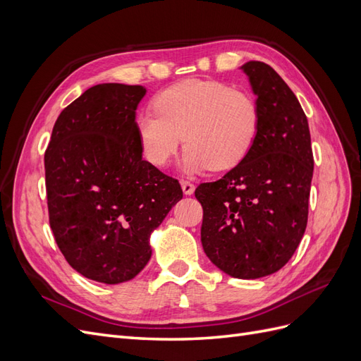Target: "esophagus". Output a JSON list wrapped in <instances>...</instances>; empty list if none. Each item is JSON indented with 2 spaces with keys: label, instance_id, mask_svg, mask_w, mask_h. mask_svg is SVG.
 Listing matches in <instances>:
<instances>
[{
  "label": "esophagus",
  "instance_id": "34e87169",
  "mask_svg": "<svg viewBox=\"0 0 361 361\" xmlns=\"http://www.w3.org/2000/svg\"><path fill=\"white\" fill-rule=\"evenodd\" d=\"M180 185H182V191H183V194H187V195H191V194L194 192V190H195L194 183H191V182H188V180H182V182H180Z\"/></svg>",
  "mask_w": 361,
  "mask_h": 361
}]
</instances>
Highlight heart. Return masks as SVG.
<instances>
[{
	"instance_id": "heart-1",
	"label": "heart",
	"mask_w": 361,
	"mask_h": 361,
	"mask_svg": "<svg viewBox=\"0 0 361 361\" xmlns=\"http://www.w3.org/2000/svg\"><path fill=\"white\" fill-rule=\"evenodd\" d=\"M154 110L157 116L135 118L141 154L154 167L166 166L183 137L185 169L228 170L250 154L262 125L257 97L221 81L174 84L155 97Z\"/></svg>"
}]
</instances>
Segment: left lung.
Returning <instances> with one entry per match:
<instances>
[{
  "label": "left lung",
  "mask_w": 361,
  "mask_h": 361,
  "mask_svg": "<svg viewBox=\"0 0 361 361\" xmlns=\"http://www.w3.org/2000/svg\"><path fill=\"white\" fill-rule=\"evenodd\" d=\"M243 69L260 104L259 137L236 167L194 194L206 256L228 276L259 279L285 267L301 243L313 152L307 117L281 76L262 61Z\"/></svg>",
  "instance_id": "1"
}]
</instances>
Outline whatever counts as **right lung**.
<instances>
[{
	"label": "right lung",
	"mask_w": 361,
	"mask_h": 361,
	"mask_svg": "<svg viewBox=\"0 0 361 361\" xmlns=\"http://www.w3.org/2000/svg\"><path fill=\"white\" fill-rule=\"evenodd\" d=\"M143 85L97 84L60 113L45 152L49 226L68 264L117 285L152 256L149 236L182 199L179 180L141 158Z\"/></svg>",
	"instance_id": "obj_1"
}]
</instances>
